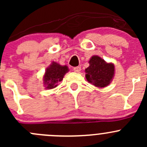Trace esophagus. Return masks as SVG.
<instances>
[{
    "label": "esophagus",
    "instance_id": "1",
    "mask_svg": "<svg viewBox=\"0 0 147 147\" xmlns=\"http://www.w3.org/2000/svg\"><path fill=\"white\" fill-rule=\"evenodd\" d=\"M73 70L75 71V72H80L81 71V67H75L73 68Z\"/></svg>",
    "mask_w": 147,
    "mask_h": 147
}]
</instances>
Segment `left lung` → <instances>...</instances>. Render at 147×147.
I'll return each instance as SVG.
<instances>
[{"instance_id": "1", "label": "left lung", "mask_w": 147, "mask_h": 147, "mask_svg": "<svg viewBox=\"0 0 147 147\" xmlns=\"http://www.w3.org/2000/svg\"><path fill=\"white\" fill-rule=\"evenodd\" d=\"M90 66L85 69L87 81L97 87L109 85L115 76V65L107 63L98 55H94L89 61Z\"/></svg>"}]
</instances>
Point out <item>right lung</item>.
Listing matches in <instances>:
<instances>
[{"mask_svg": "<svg viewBox=\"0 0 147 147\" xmlns=\"http://www.w3.org/2000/svg\"><path fill=\"white\" fill-rule=\"evenodd\" d=\"M68 71L69 69L67 65H61L56 62H53L48 67L46 68L43 75V83L45 89L51 90L57 87Z\"/></svg>", "mask_w": 147, "mask_h": 147, "instance_id": "right-lung-1", "label": "right lung"}]
</instances>
